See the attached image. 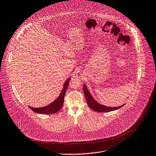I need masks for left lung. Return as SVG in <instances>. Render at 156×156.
<instances>
[{
    "mask_svg": "<svg viewBox=\"0 0 156 156\" xmlns=\"http://www.w3.org/2000/svg\"><path fill=\"white\" fill-rule=\"evenodd\" d=\"M83 91H84V94H85L87 102L88 104V106L91 109H93V110H94L96 112H110V111H113L115 110H117L124 105V104H123L119 107H107V106H104L102 104H100L99 103H98L97 101H96L94 99V98H93V96L89 92L87 87H86V85L85 84H83Z\"/></svg>",
    "mask_w": 156,
    "mask_h": 156,
    "instance_id": "left-lung-1",
    "label": "left lung"
}]
</instances>
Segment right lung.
I'll return each mask as SVG.
<instances>
[{
    "mask_svg": "<svg viewBox=\"0 0 156 156\" xmlns=\"http://www.w3.org/2000/svg\"><path fill=\"white\" fill-rule=\"evenodd\" d=\"M70 78H69L68 80L65 81V82L63 84V90L59 95V96L55 99L54 102L51 103L50 104L43 107H40V108H34L29 106V107L34 112L41 113V114H52L55 113L58 110H60V108L62 107L64 101V97L65 95V93L66 91V89L68 88L69 82L70 80Z\"/></svg>",
    "mask_w": 156,
    "mask_h": 156,
    "instance_id": "add662e5",
    "label": "right lung"
}]
</instances>
